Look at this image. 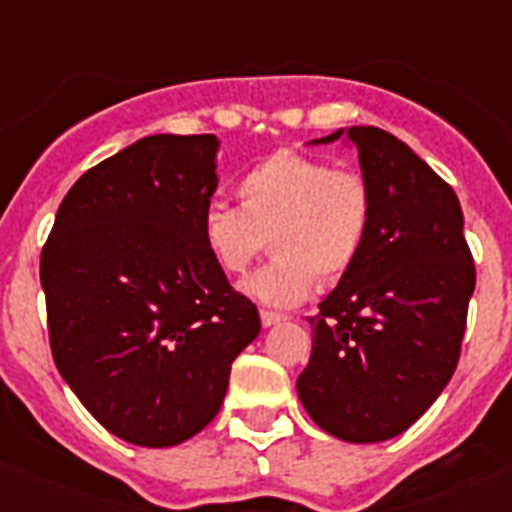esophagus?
<instances>
[{
    "mask_svg": "<svg viewBox=\"0 0 512 512\" xmlns=\"http://www.w3.org/2000/svg\"><path fill=\"white\" fill-rule=\"evenodd\" d=\"M284 320V315H279V312H271V310H261V323H264V328H271V325H279Z\"/></svg>",
    "mask_w": 512,
    "mask_h": 512,
    "instance_id": "obj_1",
    "label": "esophagus"
}]
</instances>
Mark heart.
<instances>
[{
    "label": "heart",
    "instance_id": "obj_1",
    "mask_svg": "<svg viewBox=\"0 0 512 512\" xmlns=\"http://www.w3.org/2000/svg\"><path fill=\"white\" fill-rule=\"evenodd\" d=\"M235 192L241 207H205L202 246L217 269L238 277L269 235L274 259L243 282V292L264 307H295L310 297L315 277L323 284L346 277L372 230L374 200L364 176L305 153L261 158L238 179Z\"/></svg>",
    "mask_w": 512,
    "mask_h": 512
}]
</instances>
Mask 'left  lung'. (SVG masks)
<instances>
[{"label": "left lung", "mask_w": 512, "mask_h": 512, "mask_svg": "<svg viewBox=\"0 0 512 512\" xmlns=\"http://www.w3.org/2000/svg\"><path fill=\"white\" fill-rule=\"evenodd\" d=\"M359 151L374 217L359 261L320 302L297 379L307 415L348 443L390 441L449 384L467 328L474 264L454 189L387 130L325 138Z\"/></svg>", "instance_id": "8db88e82"}]
</instances>
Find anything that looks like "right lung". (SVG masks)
Masks as SVG:
<instances>
[{
    "instance_id": "right-lung-1",
    "label": "right lung",
    "mask_w": 512,
    "mask_h": 512,
    "mask_svg": "<svg viewBox=\"0 0 512 512\" xmlns=\"http://www.w3.org/2000/svg\"><path fill=\"white\" fill-rule=\"evenodd\" d=\"M215 135H148L89 169L40 256L63 382L122 441L166 449L217 415L259 310L207 256Z\"/></svg>"
}]
</instances>
